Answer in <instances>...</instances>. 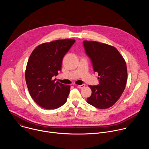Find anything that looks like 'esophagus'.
Listing matches in <instances>:
<instances>
[{"mask_svg":"<svg viewBox=\"0 0 149 149\" xmlns=\"http://www.w3.org/2000/svg\"><path fill=\"white\" fill-rule=\"evenodd\" d=\"M85 86H86V85L85 84H82V85H78L77 86V87L79 89H81V88H83Z\"/></svg>","mask_w":149,"mask_h":149,"instance_id":"1","label":"esophagus"}]
</instances>
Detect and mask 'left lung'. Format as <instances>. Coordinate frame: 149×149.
I'll return each mask as SVG.
<instances>
[{"instance_id": "left-lung-1", "label": "left lung", "mask_w": 149, "mask_h": 149, "mask_svg": "<svg viewBox=\"0 0 149 149\" xmlns=\"http://www.w3.org/2000/svg\"><path fill=\"white\" fill-rule=\"evenodd\" d=\"M83 44L94 71L98 72L100 83L98 86H88L92 94L87 102L97 109L110 108L125 89L127 80L125 61L113 46L93 40H84Z\"/></svg>"}]
</instances>
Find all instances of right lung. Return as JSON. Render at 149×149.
Returning <instances> with one entry per match:
<instances>
[{"label": "right lung", "instance_id": "right-lung-1", "mask_svg": "<svg viewBox=\"0 0 149 149\" xmlns=\"http://www.w3.org/2000/svg\"><path fill=\"white\" fill-rule=\"evenodd\" d=\"M74 39H58L36 47L31 53L26 68L25 79L31 97L40 107L56 109L64 104L70 86L55 82L62 59L74 44Z\"/></svg>", "mask_w": 149, "mask_h": 149}]
</instances>
